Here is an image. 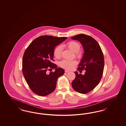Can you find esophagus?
<instances>
[{"instance_id":"obj_1","label":"esophagus","mask_w":126,"mask_h":126,"mask_svg":"<svg viewBox=\"0 0 126 126\" xmlns=\"http://www.w3.org/2000/svg\"><path fill=\"white\" fill-rule=\"evenodd\" d=\"M65 73H68V72H69V71H68V70H65Z\"/></svg>"}]
</instances>
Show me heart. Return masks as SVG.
Listing matches in <instances>:
<instances>
[{"label":"heart","mask_w":126,"mask_h":126,"mask_svg":"<svg viewBox=\"0 0 126 126\" xmlns=\"http://www.w3.org/2000/svg\"><path fill=\"white\" fill-rule=\"evenodd\" d=\"M67 47L72 50L75 52V56L78 59H81L83 57V52L80 50L81 45L80 44L76 41H71L67 42L66 44ZM62 48L61 46H58L55 48L53 51V55L54 57L58 59H60L62 55ZM77 64V62L75 60H64L60 62V67L67 70H71L73 67Z\"/></svg>","instance_id":"obj_1"}]
</instances>
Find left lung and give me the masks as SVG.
Listing matches in <instances>:
<instances>
[{
    "mask_svg": "<svg viewBox=\"0 0 126 126\" xmlns=\"http://www.w3.org/2000/svg\"><path fill=\"white\" fill-rule=\"evenodd\" d=\"M71 38L78 40L83 46L84 56L78 69L86 70L84 75L75 72L76 78L72 82V87L79 93L87 94L93 90L102 79L104 66L103 54L98 42L90 36L79 34Z\"/></svg>",
    "mask_w": 126,
    "mask_h": 126,
    "instance_id": "left-lung-1",
    "label": "left lung"
}]
</instances>
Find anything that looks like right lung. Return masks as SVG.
<instances>
[{"label": "right lung", "instance_id": "add662e5", "mask_svg": "<svg viewBox=\"0 0 126 126\" xmlns=\"http://www.w3.org/2000/svg\"><path fill=\"white\" fill-rule=\"evenodd\" d=\"M66 37L41 36L30 43L24 51L22 72L31 90L39 96L48 95L54 91L57 80L64 74V70L52 63L56 46ZM55 68L54 72L48 71Z\"/></svg>", "mask_w": 126, "mask_h": 126}]
</instances>
